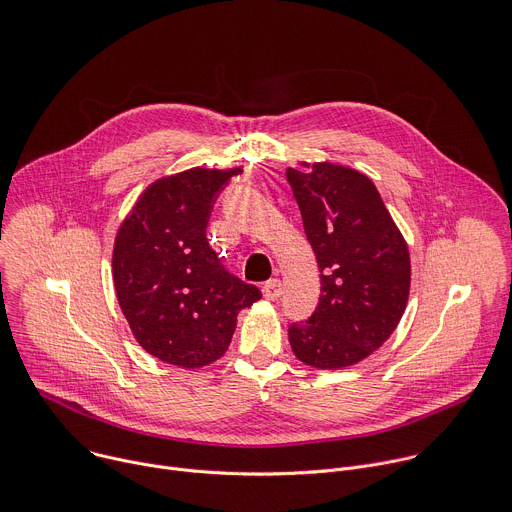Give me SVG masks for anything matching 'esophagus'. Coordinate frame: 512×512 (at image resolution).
Listing matches in <instances>:
<instances>
[{
  "instance_id": "34e87169",
  "label": "esophagus",
  "mask_w": 512,
  "mask_h": 512,
  "mask_svg": "<svg viewBox=\"0 0 512 512\" xmlns=\"http://www.w3.org/2000/svg\"><path fill=\"white\" fill-rule=\"evenodd\" d=\"M262 294L264 298L268 300H278L282 296V282L278 278H272L268 280L264 286H262Z\"/></svg>"
}]
</instances>
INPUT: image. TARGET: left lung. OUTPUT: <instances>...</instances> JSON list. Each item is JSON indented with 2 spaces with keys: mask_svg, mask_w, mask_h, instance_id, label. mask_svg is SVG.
I'll list each match as a JSON object with an SVG mask.
<instances>
[{
  "mask_svg": "<svg viewBox=\"0 0 512 512\" xmlns=\"http://www.w3.org/2000/svg\"><path fill=\"white\" fill-rule=\"evenodd\" d=\"M321 270L313 317L292 323L296 359L343 369L377 351L399 325L410 296V250L373 181L331 161L286 171Z\"/></svg>",
  "mask_w": 512,
  "mask_h": 512,
  "instance_id": "obj_1",
  "label": "left lung"
}]
</instances>
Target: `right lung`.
Listing matches in <instances>:
<instances>
[{"instance_id":"obj_1","label":"right lung","mask_w":512,"mask_h":512,"mask_svg":"<svg viewBox=\"0 0 512 512\" xmlns=\"http://www.w3.org/2000/svg\"><path fill=\"white\" fill-rule=\"evenodd\" d=\"M238 171L193 167L155 179L119 226L113 282L137 343L163 363L199 369L230 347L238 313L260 290L220 266L206 228Z\"/></svg>"}]
</instances>
